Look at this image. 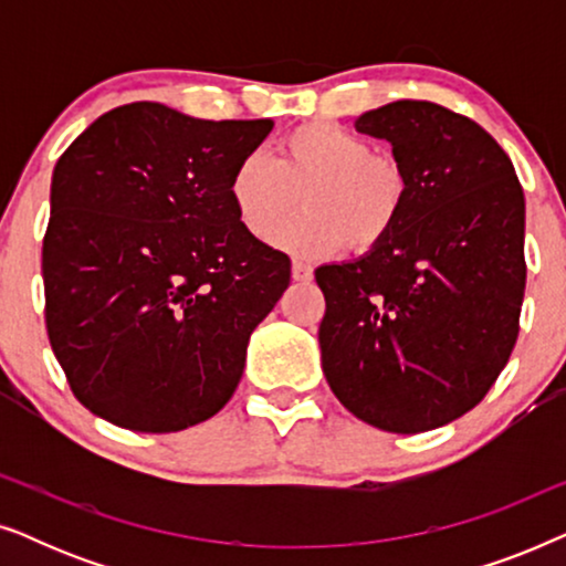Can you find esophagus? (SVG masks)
<instances>
[{
    "instance_id": "obj_1",
    "label": "esophagus",
    "mask_w": 566,
    "mask_h": 566,
    "mask_svg": "<svg viewBox=\"0 0 566 566\" xmlns=\"http://www.w3.org/2000/svg\"><path fill=\"white\" fill-rule=\"evenodd\" d=\"M291 275H293V281L306 283V281H312V277H314V270L308 268V265H304V262H293Z\"/></svg>"
}]
</instances>
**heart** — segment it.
<instances>
[{"instance_id": "1", "label": "heart", "mask_w": 566, "mask_h": 566, "mask_svg": "<svg viewBox=\"0 0 566 566\" xmlns=\"http://www.w3.org/2000/svg\"><path fill=\"white\" fill-rule=\"evenodd\" d=\"M409 180L389 154L374 151L366 136L332 120L293 128L277 144V157L250 151L229 177V200L239 227L270 242L302 196L305 213L273 238L301 260H324L353 250L370 252L397 229Z\"/></svg>"}]
</instances>
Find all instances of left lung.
Here are the masks:
<instances>
[{"instance_id":"left-lung-1","label":"left lung","mask_w":566,"mask_h":566,"mask_svg":"<svg viewBox=\"0 0 566 566\" xmlns=\"http://www.w3.org/2000/svg\"><path fill=\"white\" fill-rule=\"evenodd\" d=\"M407 172L405 213L366 258L316 270L329 389L386 432L474 409L507 366L525 293V198L486 130L428 99L363 113Z\"/></svg>"}]
</instances>
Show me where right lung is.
<instances>
[{"label": "right lung", "instance_id": "1", "mask_svg": "<svg viewBox=\"0 0 566 566\" xmlns=\"http://www.w3.org/2000/svg\"><path fill=\"white\" fill-rule=\"evenodd\" d=\"M273 120H200L159 103L99 115L61 154L43 237L45 329L74 397L136 432L227 405L247 343L289 289V254L239 227L237 161Z\"/></svg>", "mask_w": 566, "mask_h": 566}]
</instances>
